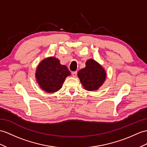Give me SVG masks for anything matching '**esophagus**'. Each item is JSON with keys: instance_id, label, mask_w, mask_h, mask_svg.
<instances>
[{"instance_id": "obj_1", "label": "esophagus", "mask_w": 147, "mask_h": 147, "mask_svg": "<svg viewBox=\"0 0 147 147\" xmlns=\"http://www.w3.org/2000/svg\"><path fill=\"white\" fill-rule=\"evenodd\" d=\"M71 75H72V76H73L74 77H77V71H72V72H71Z\"/></svg>"}]
</instances>
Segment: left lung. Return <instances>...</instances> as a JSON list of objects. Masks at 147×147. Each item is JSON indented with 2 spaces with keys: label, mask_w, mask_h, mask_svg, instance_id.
Instances as JSON below:
<instances>
[{
  "label": "left lung",
  "mask_w": 147,
  "mask_h": 147,
  "mask_svg": "<svg viewBox=\"0 0 147 147\" xmlns=\"http://www.w3.org/2000/svg\"><path fill=\"white\" fill-rule=\"evenodd\" d=\"M78 77L84 88L88 91L98 90L105 82L106 72L101 65L94 59H88L85 67L78 71Z\"/></svg>",
  "instance_id": "left-lung-1"
}]
</instances>
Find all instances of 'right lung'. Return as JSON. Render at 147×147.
<instances>
[{
  "label": "right lung",
  "instance_id": "add662e5",
  "mask_svg": "<svg viewBox=\"0 0 147 147\" xmlns=\"http://www.w3.org/2000/svg\"><path fill=\"white\" fill-rule=\"evenodd\" d=\"M70 71L61 65L55 57H48L42 60L37 68L35 78L40 87L48 93H53L62 87L63 83Z\"/></svg>",
  "mask_w": 147,
  "mask_h": 147
}]
</instances>
